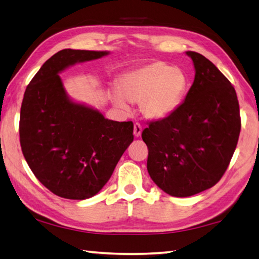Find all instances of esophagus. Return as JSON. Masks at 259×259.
<instances>
[{
	"instance_id": "1",
	"label": "esophagus",
	"mask_w": 259,
	"mask_h": 259,
	"mask_svg": "<svg viewBox=\"0 0 259 259\" xmlns=\"http://www.w3.org/2000/svg\"><path fill=\"white\" fill-rule=\"evenodd\" d=\"M141 134H142V126L140 123H135L134 124V136L140 137Z\"/></svg>"
}]
</instances>
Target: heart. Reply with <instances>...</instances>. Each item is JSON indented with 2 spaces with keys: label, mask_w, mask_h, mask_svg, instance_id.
<instances>
[{
  "label": "heart",
  "mask_w": 259,
  "mask_h": 259,
  "mask_svg": "<svg viewBox=\"0 0 259 259\" xmlns=\"http://www.w3.org/2000/svg\"><path fill=\"white\" fill-rule=\"evenodd\" d=\"M189 87L187 75L180 68L156 60L126 72L118 82V92L110 99L120 110H130L131 103H140L150 119H163L180 107Z\"/></svg>",
  "instance_id": "1"
}]
</instances>
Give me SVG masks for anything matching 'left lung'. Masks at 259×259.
Segmentation results:
<instances>
[{"mask_svg": "<svg viewBox=\"0 0 259 259\" xmlns=\"http://www.w3.org/2000/svg\"><path fill=\"white\" fill-rule=\"evenodd\" d=\"M196 76L184 102L166 118L149 124L142 139L147 171L172 197H190L213 187L225 174L240 133L234 86L212 62L188 51Z\"/></svg>", "mask_w": 259, "mask_h": 259, "instance_id": "1", "label": "left lung"}]
</instances>
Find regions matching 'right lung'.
<instances>
[{"mask_svg":"<svg viewBox=\"0 0 259 259\" xmlns=\"http://www.w3.org/2000/svg\"><path fill=\"white\" fill-rule=\"evenodd\" d=\"M107 51L63 49L47 60L25 89L20 113V143L35 178L61 198L97 194L133 142V122H115L73 103L60 76L77 62Z\"/></svg>","mask_w":259,"mask_h":259,"instance_id":"1","label":"right lung"}]
</instances>
